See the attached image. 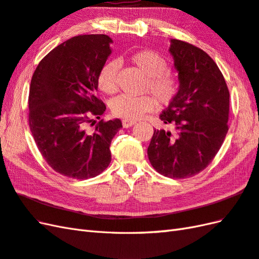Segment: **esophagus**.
<instances>
[{
  "mask_svg": "<svg viewBox=\"0 0 259 259\" xmlns=\"http://www.w3.org/2000/svg\"><path fill=\"white\" fill-rule=\"evenodd\" d=\"M135 124H136V121H131V120L124 119L123 121H122L123 128H130V127H132V125H135Z\"/></svg>",
  "mask_w": 259,
  "mask_h": 259,
  "instance_id": "1",
  "label": "esophagus"
}]
</instances>
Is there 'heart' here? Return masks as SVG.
<instances>
[{
  "label": "heart",
  "mask_w": 259,
  "mask_h": 259,
  "mask_svg": "<svg viewBox=\"0 0 259 259\" xmlns=\"http://www.w3.org/2000/svg\"><path fill=\"white\" fill-rule=\"evenodd\" d=\"M129 61L148 77L146 89L150 90L158 102L169 104L176 97L179 82L167 69L165 59L153 51L144 50L131 54ZM120 64L116 59L108 61L102 66L98 75V86L106 94L116 93L118 88V73ZM154 108V99L149 95L132 96L122 95L111 102V111L116 117L127 120H139L144 113Z\"/></svg>",
  "instance_id": "heart-1"
}]
</instances>
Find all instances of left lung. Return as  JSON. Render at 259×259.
<instances>
[{
	"label": "left lung",
	"mask_w": 259,
	"mask_h": 259,
	"mask_svg": "<svg viewBox=\"0 0 259 259\" xmlns=\"http://www.w3.org/2000/svg\"><path fill=\"white\" fill-rule=\"evenodd\" d=\"M170 43L179 89L160 119L174 132L154 130L148 157L162 176L185 179L205 169L219 152L228 131L230 92L205 52L179 39Z\"/></svg>",
	"instance_id": "8db88e82"
}]
</instances>
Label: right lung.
<instances>
[{
    "label": "right lung",
    "instance_id": "add662e5",
    "mask_svg": "<svg viewBox=\"0 0 259 259\" xmlns=\"http://www.w3.org/2000/svg\"><path fill=\"white\" fill-rule=\"evenodd\" d=\"M108 35H78L41 59L29 88V128L40 154L62 176L97 177L111 161L110 143L120 119L92 130L87 125L106 110L97 98L98 75L111 54Z\"/></svg>",
    "mask_w": 259,
    "mask_h": 259
}]
</instances>
